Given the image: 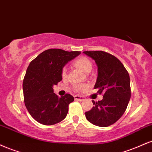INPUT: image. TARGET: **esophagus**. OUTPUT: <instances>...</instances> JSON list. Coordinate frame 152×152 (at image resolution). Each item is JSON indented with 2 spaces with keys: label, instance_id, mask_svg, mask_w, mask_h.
I'll list each match as a JSON object with an SVG mask.
<instances>
[{
  "label": "esophagus",
  "instance_id": "esophagus-1",
  "mask_svg": "<svg viewBox=\"0 0 152 152\" xmlns=\"http://www.w3.org/2000/svg\"><path fill=\"white\" fill-rule=\"evenodd\" d=\"M74 98H75V100H79V101H83V100L86 99L85 97L80 96H74Z\"/></svg>",
  "mask_w": 152,
  "mask_h": 152
}]
</instances>
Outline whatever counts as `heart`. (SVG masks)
<instances>
[{
	"mask_svg": "<svg viewBox=\"0 0 152 152\" xmlns=\"http://www.w3.org/2000/svg\"><path fill=\"white\" fill-rule=\"evenodd\" d=\"M74 64L75 65V66L77 67L78 69H79L82 71H83L84 73L90 72L91 69H92V64H91L90 60L88 58L85 57V56H81V57L78 58L74 62ZM61 74L62 76H64V77L66 76V68L62 69ZM76 88H77V90L81 91L85 88V86H78L76 87Z\"/></svg>",
	"mask_w": 152,
	"mask_h": 152,
	"instance_id": "obj_1",
	"label": "heart"
}]
</instances>
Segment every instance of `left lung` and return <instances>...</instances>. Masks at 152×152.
<instances>
[{"label":"left lung","mask_w":152,"mask_h":152,"mask_svg":"<svg viewBox=\"0 0 152 152\" xmlns=\"http://www.w3.org/2000/svg\"><path fill=\"white\" fill-rule=\"evenodd\" d=\"M95 60L98 77L94 88L103 93L102 100L95 102L91 110L86 112L89 122L98 127H108L122 116L131 97L130 79L127 71L115 56L103 51H85Z\"/></svg>","instance_id":"obj_1"}]
</instances>
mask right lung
I'll return each mask as SVG.
<instances>
[{"label": "right lung", "instance_id": "1", "mask_svg": "<svg viewBox=\"0 0 152 152\" xmlns=\"http://www.w3.org/2000/svg\"><path fill=\"white\" fill-rule=\"evenodd\" d=\"M81 52L60 49L44 51L30 62L24 77V101L31 116L45 125H52L66 117L74 98L66 94L59 98L53 86L62 80L63 67Z\"/></svg>", "mask_w": 152, "mask_h": 152}]
</instances>
